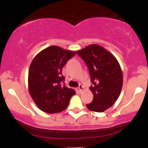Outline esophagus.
Returning <instances> with one entry per match:
<instances>
[{"mask_svg": "<svg viewBox=\"0 0 148 148\" xmlns=\"http://www.w3.org/2000/svg\"><path fill=\"white\" fill-rule=\"evenodd\" d=\"M78 89H79V90L80 92H82L83 90H84V86H83L81 84H80L79 86V87H78Z\"/></svg>", "mask_w": 148, "mask_h": 148, "instance_id": "1", "label": "esophagus"}]
</instances>
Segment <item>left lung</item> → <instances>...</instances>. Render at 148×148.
I'll return each instance as SVG.
<instances>
[{
    "label": "left lung",
    "mask_w": 148,
    "mask_h": 148,
    "mask_svg": "<svg viewBox=\"0 0 148 148\" xmlns=\"http://www.w3.org/2000/svg\"><path fill=\"white\" fill-rule=\"evenodd\" d=\"M86 62L92 86L90 90L93 100L87 108L101 113L118 99L123 84V71L111 53L99 45H90L76 51Z\"/></svg>",
    "instance_id": "left-lung-1"
}]
</instances>
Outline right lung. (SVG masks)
Wrapping results in <instances>:
<instances>
[{
    "label": "right lung",
    "instance_id": "1",
    "mask_svg": "<svg viewBox=\"0 0 148 148\" xmlns=\"http://www.w3.org/2000/svg\"><path fill=\"white\" fill-rule=\"evenodd\" d=\"M75 51L51 46L41 51L32 60L28 71V91L37 107L48 113H60L67 108L76 94L64 83L62 69Z\"/></svg>",
    "mask_w": 148,
    "mask_h": 148
}]
</instances>
